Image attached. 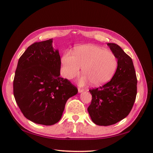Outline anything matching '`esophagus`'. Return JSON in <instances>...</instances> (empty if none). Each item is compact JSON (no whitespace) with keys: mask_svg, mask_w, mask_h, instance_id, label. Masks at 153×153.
I'll return each instance as SVG.
<instances>
[{"mask_svg":"<svg viewBox=\"0 0 153 153\" xmlns=\"http://www.w3.org/2000/svg\"><path fill=\"white\" fill-rule=\"evenodd\" d=\"M83 91H84L83 88H78V92H79V93H81V92H83Z\"/></svg>","mask_w":153,"mask_h":153,"instance_id":"1","label":"esophagus"}]
</instances>
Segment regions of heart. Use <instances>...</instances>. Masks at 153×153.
Wrapping results in <instances>:
<instances>
[{"instance_id": "heart-1", "label": "heart", "mask_w": 153, "mask_h": 153, "mask_svg": "<svg viewBox=\"0 0 153 153\" xmlns=\"http://www.w3.org/2000/svg\"><path fill=\"white\" fill-rule=\"evenodd\" d=\"M114 53L100 46L87 45L78 47L74 55L66 52L61 58V72L63 76L72 79L79 75L80 68L83 76L80 83L90 81L94 86L107 83L114 75L117 67Z\"/></svg>"}]
</instances>
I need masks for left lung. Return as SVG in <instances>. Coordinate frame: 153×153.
Masks as SVG:
<instances>
[{
    "instance_id": "1",
    "label": "left lung",
    "mask_w": 153,
    "mask_h": 153,
    "mask_svg": "<svg viewBox=\"0 0 153 153\" xmlns=\"http://www.w3.org/2000/svg\"><path fill=\"white\" fill-rule=\"evenodd\" d=\"M118 60L111 81L90 89L92 100L88 108L93 122L100 126L114 125L128 115L136 100L137 77L132 60L119 45L107 44Z\"/></svg>"
}]
</instances>
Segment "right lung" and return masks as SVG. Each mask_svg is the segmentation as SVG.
<instances>
[{
  "label": "right lung",
  "mask_w": 153,
  "mask_h": 153,
  "mask_svg": "<svg viewBox=\"0 0 153 153\" xmlns=\"http://www.w3.org/2000/svg\"><path fill=\"white\" fill-rule=\"evenodd\" d=\"M52 40L36 42L26 49L13 83L14 98L23 115L46 126L59 121L66 101L78 92L68 79L59 76L61 60Z\"/></svg>",
  "instance_id": "add662e5"
}]
</instances>
